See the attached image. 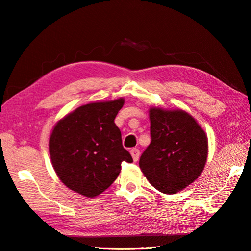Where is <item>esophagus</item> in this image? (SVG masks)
<instances>
[{
	"instance_id": "1",
	"label": "esophagus",
	"mask_w": 251,
	"mask_h": 251,
	"mask_svg": "<svg viewBox=\"0 0 251 251\" xmlns=\"http://www.w3.org/2000/svg\"><path fill=\"white\" fill-rule=\"evenodd\" d=\"M130 154H131V156H132V159H134L135 162H137L138 159H139V156H140V151L138 150V149H136V148L131 149V150H130Z\"/></svg>"
}]
</instances>
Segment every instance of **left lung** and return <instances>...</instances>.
<instances>
[{"label": "left lung", "mask_w": 251, "mask_h": 251, "mask_svg": "<svg viewBox=\"0 0 251 251\" xmlns=\"http://www.w3.org/2000/svg\"><path fill=\"white\" fill-rule=\"evenodd\" d=\"M151 143L139 166L154 188L175 194L200 177L208 155L204 129L188 112L151 108Z\"/></svg>", "instance_id": "1"}]
</instances>
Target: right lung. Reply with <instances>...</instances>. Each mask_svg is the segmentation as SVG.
<instances>
[{
    "instance_id": "right-lung-1",
    "label": "right lung",
    "mask_w": 251,
    "mask_h": 251,
    "mask_svg": "<svg viewBox=\"0 0 251 251\" xmlns=\"http://www.w3.org/2000/svg\"><path fill=\"white\" fill-rule=\"evenodd\" d=\"M123 105L124 98L92 102L57 122L50 137V155L58 178L70 190L97 196L114 182L122 162H132L114 123Z\"/></svg>"
}]
</instances>
